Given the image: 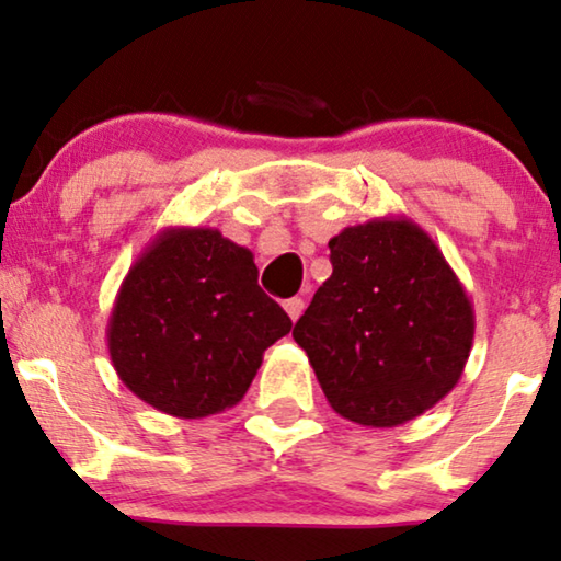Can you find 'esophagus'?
I'll return each mask as SVG.
<instances>
[{
    "label": "esophagus",
    "instance_id": "1",
    "mask_svg": "<svg viewBox=\"0 0 561 561\" xmlns=\"http://www.w3.org/2000/svg\"><path fill=\"white\" fill-rule=\"evenodd\" d=\"M284 310H287V314H289L291 320H297L299 314H302V310H305V299H299V297L284 299Z\"/></svg>",
    "mask_w": 561,
    "mask_h": 561
}]
</instances>
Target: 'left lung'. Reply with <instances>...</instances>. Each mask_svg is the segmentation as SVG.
I'll return each mask as SVG.
<instances>
[{"label":"left lung","instance_id":"1","mask_svg":"<svg viewBox=\"0 0 561 561\" xmlns=\"http://www.w3.org/2000/svg\"><path fill=\"white\" fill-rule=\"evenodd\" d=\"M328 247L333 274L291 337L345 420H414L460 381L476 335L468 291L430 233L404 216L348 226Z\"/></svg>","mask_w":561,"mask_h":561}]
</instances>
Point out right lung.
<instances>
[{"label":"right lung","mask_w":561,"mask_h":561,"mask_svg":"<svg viewBox=\"0 0 561 561\" xmlns=\"http://www.w3.org/2000/svg\"><path fill=\"white\" fill-rule=\"evenodd\" d=\"M254 254L218 228H164L131 264L106 341L134 397L180 420L243 399L287 312L259 287Z\"/></svg>","instance_id":"right-lung-1"}]
</instances>
